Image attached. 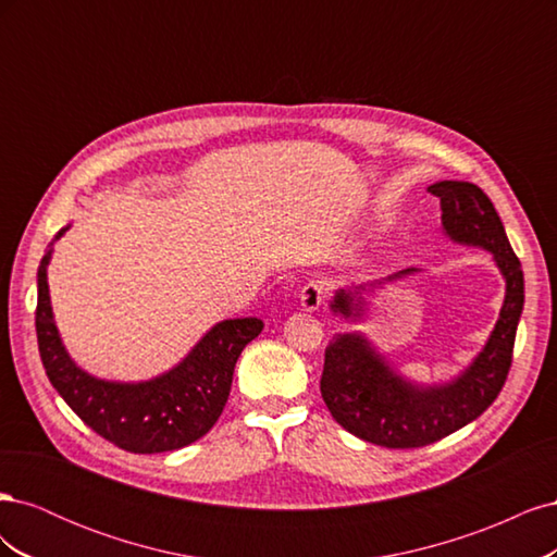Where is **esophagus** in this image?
Returning a JSON list of instances; mask_svg holds the SVG:
<instances>
[{
	"label": "esophagus",
	"mask_w": 557,
	"mask_h": 557,
	"mask_svg": "<svg viewBox=\"0 0 557 557\" xmlns=\"http://www.w3.org/2000/svg\"><path fill=\"white\" fill-rule=\"evenodd\" d=\"M327 290H330V285L325 281H320V278L305 283V288L299 290L301 307H305L307 311L320 309V305H323L325 297H327Z\"/></svg>",
	"instance_id": "34e87169"
}]
</instances>
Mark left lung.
Instances as JSON below:
<instances>
[{"label": "left lung", "instance_id": "1", "mask_svg": "<svg viewBox=\"0 0 557 557\" xmlns=\"http://www.w3.org/2000/svg\"><path fill=\"white\" fill-rule=\"evenodd\" d=\"M442 199V223L453 242L481 246L493 252L499 272L507 281V295L499 320L465 372L444 385L418 387L397 376L362 334H336L325 348V367L320 376L332 418L350 434L385 448H420L444 440L455 430L476 420L497 399L513 360L518 320L525 301L520 260L507 239L493 201L474 183L440 181L428 188ZM416 269L391 276L401 278ZM360 290H339L332 299V311L344 318H358Z\"/></svg>", "mask_w": 557, "mask_h": 557}]
</instances>
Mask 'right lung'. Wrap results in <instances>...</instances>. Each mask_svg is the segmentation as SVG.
I'll return each instance as SVG.
<instances>
[{
  "label": "right lung",
  "mask_w": 557,
  "mask_h": 557,
  "mask_svg": "<svg viewBox=\"0 0 557 557\" xmlns=\"http://www.w3.org/2000/svg\"><path fill=\"white\" fill-rule=\"evenodd\" d=\"M62 234L64 230L55 239ZM50 252L53 248L39 264L35 320L46 376L60 397L90 430L129 453L176 450L205 436L225 409L234 364L246 344L262 332V320H223L201 336L188 358L153 381L95 379L74 364L58 334L46 278Z\"/></svg>",
  "instance_id": "1"
}]
</instances>
